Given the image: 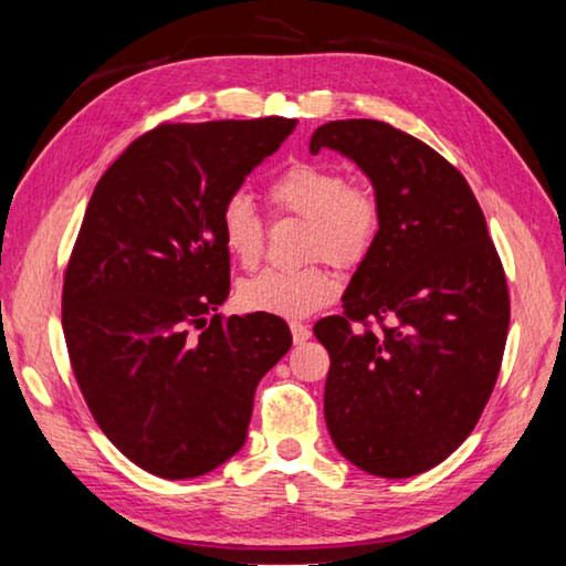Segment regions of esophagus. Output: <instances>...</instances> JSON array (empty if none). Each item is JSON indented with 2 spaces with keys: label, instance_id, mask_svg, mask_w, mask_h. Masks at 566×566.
<instances>
[{
  "label": "esophagus",
  "instance_id": "34e87169",
  "mask_svg": "<svg viewBox=\"0 0 566 566\" xmlns=\"http://www.w3.org/2000/svg\"><path fill=\"white\" fill-rule=\"evenodd\" d=\"M290 328H292V338H294L296 345H302V343H306L311 338V331H308V326H304V323L292 321Z\"/></svg>",
  "mask_w": 566,
  "mask_h": 566
}]
</instances>
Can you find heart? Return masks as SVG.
Masks as SVG:
<instances>
[{
    "label": "heart",
    "mask_w": 566,
    "mask_h": 566,
    "mask_svg": "<svg viewBox=\"0 0 566 566\" xmlns=\"http://www.w3.org/2000/svg\"><path fill=\"white\" fill-rule=\"evenodd\" d=\"M268 199L280 213L302 216L308 223L306 255L326 258L338 268L363 262L379 233V203L369 189L347 185L335 167L292 163L272 177ZM221 240L228 255L243 268L258 264L264 250V221L245 195L226 199L221 209ZM338 294V276L326 264L306 268H268L238 290L248 311L282 318H304L331 304Z\"/></svg>",
    "instance_id": "1"
}]
</instances>
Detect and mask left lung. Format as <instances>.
Masks as SVG:
<instances>
[{"instance_id": "obj_1", "label": "left lung", "mask_w": 566, "mask_h": 566, "mask_svg": "<svg viewBox=\"0 0 566 566\" xmlns=\"http://www.w3.org/2000/svg\"><path fill=\"white\" fill-rule=\"evenodd\" d=\"M321 148L350 158L379 203V233L343 314L314 326L331 355L323 411L345 460L406 479L448 460L494 391L511 321L506 274L467 179L423 140L347 118L314 130L308 150Z\"/></svg>"}]
</instances>
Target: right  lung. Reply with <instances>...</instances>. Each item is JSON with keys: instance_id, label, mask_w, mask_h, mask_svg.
<instances>
[{"instance_id": "right-lung-1", "label": "right lung", "mask_w": 566, "mask_h": 566, "mask_svg": "<svg viewBox=\"0 0 566 566\" xmlns=\"http://www.w3.org/2000/svg\"><path fill=\"white\" fill-rule=\"evenodd\" d=\"M294 126L163 124L92 191L63 284L70 365L104 436L150 474L195 479L231 460L260 379L292 347L272 314L208 316L231 290L223 203Z\"/></svg>"}]
</instances>
